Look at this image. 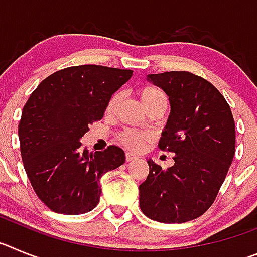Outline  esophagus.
Masks as SVG:
<instances>
[{
    "instance_id": "34e87169",
    "label": "esophagus",
    "mask_w": 257,
    "mask_h": 257,
    "mask_svg": "<svg viewBox=\"0 0 257 257\" xmlns=\"http://www.w3.org/2000/svg\"><path fill=\"white\" fill-rule=\"evenodd\" d=\"M135 158H138V157L135 156L134 153H126V161L127 162H130V161H134Z\"/></svg>"
}]
</instances>
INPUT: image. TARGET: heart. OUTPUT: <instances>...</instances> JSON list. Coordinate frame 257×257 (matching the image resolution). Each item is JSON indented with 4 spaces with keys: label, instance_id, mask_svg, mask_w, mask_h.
<instances>
[{
    "label": "heart",
    "instance_id": "heart-1",
    "mask_svg": "<svg viewBox=\"0 0 257 257\" xmlns=\"http://www.w3.org/2000/svg\"><path fill=\"white\" fill-rule=\"evenodd\" d=\"M138 94H139L142 104L147 110L156 108V106H165V108H167V103H169L167 95L160 87H157V86H143V87L139 88ZM118 99H119L118 92H115V94L110 96V99L106 103V113L113 112V109L115 108V104L118 103ZM117 139L119 144L131 149V151H140L151 140V134L135 130V128H123L121 133L118 134Z\"/></svg>",
    "mask_w": 257,
    "mask_h": 257
}]
</instances>
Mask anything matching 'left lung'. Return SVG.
<instances>
[{
  "label": "left lung",
  "instance_id": "8db88e82",
  "mask_svg": "<svg viewBox=\"0 0 257 257\" xmlns=\"http://www.w3.org/2000/svg\"><path fill=\"white\" fill-rule=\"evenodd\" d=\"M169 95L171 113L160 140L174 166L149 160L139 187L145 216L166 224L194 220L206 212L222 185L235 153V124L225 97L207 79L190 72L149 74Z\"/></svg>",
  "mask_w": 257,
  "mask_h": 257
}]
</instances>
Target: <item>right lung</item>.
I'll return each mask as SVG.
<instances>
[{
  "label": "right lung",
  "mask_w": 257,
  "mask_h": 257,
  "mask_svg": "<svg viewBox=\"0 0 257 257\" xmlns=\"http://www.w3.org/2000/svg\"><path fill=\"white\" fill-rule=\"evenodd\" d=\"M131 76L130 69L95 64L64 68L29 96L18 128L20 153L33 190L54 212L91 211L100 199L101 176L123 165L121 148L109 145L92 153L79 139Z\"/></svg>",
  "instance_id": "right-lung-1"
}]
</instances>
